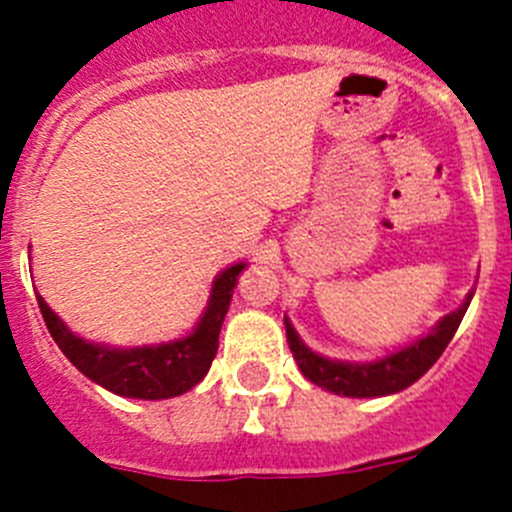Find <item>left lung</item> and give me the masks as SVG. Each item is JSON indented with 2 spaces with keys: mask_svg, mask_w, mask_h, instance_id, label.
I'll use <instances>...</instances> for the list:
<instances>
[{
  "mask_svg": "<svg viewBox=\"0 0 512 512\" xmlns=\"http://www.w3.org/2000/svg\"><path fill=\"white\" fill-rule=\"evenodd\" d=\"M474 292H469L467 300L461 302L459 310L443 315L433 330H428L425 336L415 338L408 346L397 348L392 354L382 356L374 361H341L328 359L323 354H315L300 336H297L295 325L284 318V328H287L289 351L295 356L300 372L310 379L312 384H318L323 390L333 392L341 397H384L402 392L413 382H418L428 369L438 361L443 354V348L449 346L454 338L456 328H459L464 312H467L469 302H472Z\"/></svg>",
  "mask_w": 512,
  "mask_h": 512,
  "instance_id": "left-lung-1",
  "label": "left lung"
}]
</instances>
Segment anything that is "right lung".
I'll return each mask as SVG.
<instances>
[{"instance_id": "right-lung-1", "label": "right lung", "mask_w": 512, "mask_h": 512, "mask_svg": "<svg viewBox=\"0 0 512 512\" xmlns=\"http://www.w3.org/2000/svg\"><path fill=\"white\" fill-rule=\"evenodd\" d=\"M243 269L246 264L238 261L217 274L205 312L187 336L166 343H151V346L128 348L84 341L58 318L43 297H35H38L40 312L53 341L84 377L110 390L112 395L133 397V400H169V397H179L192 390L194 384H200L210 372L225 312H228L238 274Z\"/></svg>"}]
</instances>
